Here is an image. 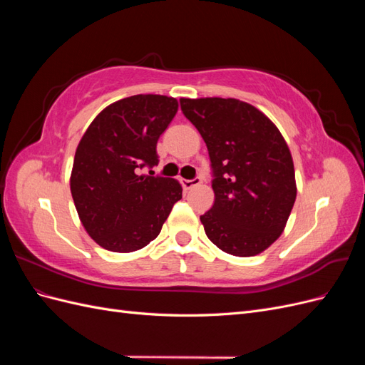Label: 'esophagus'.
I'll return each mask as SVG.
<instances>
[{
    "label": "esophagus",
    "instance_id": "1",
    "mask_svg": "<svg viewBox=\"0 0 365 365\" xmlns=\"http://www.w3.org/2000/svg\"><path fill=\"white\" fill-rule=\"evenodd\" d=\"M181 184L185 190H190L193 187L201 184V178H195V180H181Z\"/></svg>",
    "mask_w": 365,
    "mask_h": 365
}]
</instances>
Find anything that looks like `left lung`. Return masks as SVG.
I'll use <instances>...</instances> for the list:
<instances>
[{"label": "left lung", "mask_w": 365, "mask_h": 365, "mask_svg": "<svg viewBox=\"0 0 365 365\" xmlns=\"http://www.w3.org/2000/svg\"><path fill=\"white\" fill-rule=\"evenodd\" d=\"M180 103L212 161L215 204L201 216L207 237L233 256H257L280 237L297 197L288 145L267 115L237 98Z\"/></svg>", "instance_id": "8db88e82"}]
</instances>
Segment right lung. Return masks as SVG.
Segmentation results:
<instances>
[{
  "mask_svg": "<svg viewBox=\"0 0 365 365\" xmlns=\"http://www.w3.org/2000/svg\"><path fill=\"white\" fill-rule=\"evenodd\" d=\"M176 111L173 97L130 96L106 106L81 138L70 189L83 228L102 248L146 247L182 197L176 180L140 173L158 164L157 141Z\"/></svg>",
  "mask_w": 365,
  "mask_h": 365,
  "instance_id": "1",
  "label": "right lung"
}]
</instances>
